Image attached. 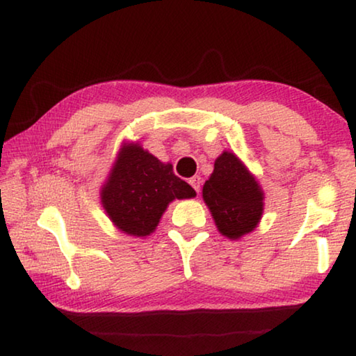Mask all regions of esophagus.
Returning <instances> with one entry per match:
<instances>
[{
	"mask_svg": "<svg viewBox=\"0 0 356 356\" xmlns=\"http://www.w3.org/2000/svg\"><path fill=\"white\" fill-rule=\"evenodd\" d=\"M201 184H202V179H201V176H193V177L190 179V185L193 186V188H195V191H196V193H200V190H201Z\"/></svg>",
	"mask_w": 356,
	"mask_h": 356,
	"instance_id": "obj_1",
	"label": "esophagus"
}]
</instances>
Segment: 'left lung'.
I'll return each instance as SVG.
<instances>
[{
	"label": "left lung",
	"mask_w": 356,
	"mask_h": 356,
	"mask_svg": "<svg viewBox=\"0 0 356 356\" xmlns=\"http://www.w3.org/2000/svg\"><path fill=\"white\" fill-rule=\"evenodd\" d=\"M204 201L222 236L238 238L261 220L264 193L236 155L222 152L202 188Z\"/></svg>",
	"instance_id": "8db88e82"
}]
</instances>
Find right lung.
I'll return each instance as SVG.
<instances>
[{
	"label": "right lung",
	"mask_w": 356,
	"mask_h": 356,
	"mask_svg": "<svg viewBox=\"0 0 356 356\" xmlns=\"http://www.w3.org/2000/svg\"><path fill=\"white\" fill-rule=\"evenodd\" d=\"M196 196L177 177L172 165L161 163L138 144L124 146L102 188V204L111 221L130 236H149L172 200Z\"/></svg>",
	"instance_id": "obj_1"
}]
</instances>
